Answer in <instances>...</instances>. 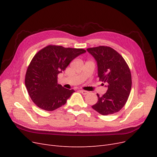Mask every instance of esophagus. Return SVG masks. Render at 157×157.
I'll return each mask as SVG.
<instances>
[{
  "label": "esophagus",
  "mask_w": 157,
  "mask_h": 157,
  "mask_svg": "<svg viewBox=\"0 0 157 157\" xmlns=\"http://www.w3.org/2000/svg\"><path fill=\"white\" fill-rule=\"evenodd\" d=\"M80 92L82 93L83 95H86V94L88 93V92L86 91V90H80Z\"/></svg>",
  "instance_id": "34e87169"
}]
</instances>
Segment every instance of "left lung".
<instances>
[{"label":"left lung","instance_id":"left-lung-1","mask_svg":"<svg viewBox=\"0 0 157 157\" xmlns=\"http://www.w3.org/2000/svg\"><path fill=\"white\" fill-rule=\"evenodd\" d=\"M87 51L98 63L99 80L107 83V91L92 107L102 115H112L125 105L132 88L130 69L123 57L106 46L89 48Z\"/></svg>","mask_w":157,"mask_h":157}]
</instances>
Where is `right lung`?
I'll use <instances>...</instances> for the list:
<instances>
[{
    "mask_svg": "<svg viewBox=\"0 0 157 157\" xmlns=\"http://www.w3.org/2000/svg\"><path fill=\"white\" fill-rule=\"evenodd\" d=\"M84 52L86 50L82 48L50 44L34 56L26 71L25 84L37 107L52 111L65 105L75 90L58 84V75L76 57Z\"/></svg>",
    "mask_w": 157,
    "mask_h": 157,
    "instance_id": "add662e5",
    "label": "right lung"
}]
</instances>
